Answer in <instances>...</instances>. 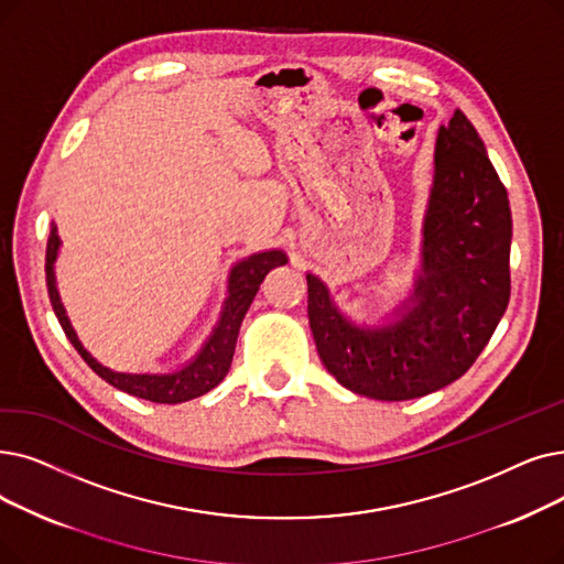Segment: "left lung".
Segmentation results:
<instances>
[{"label": "left lung", "instance_id": "left-lung-1", "mask_svg": "<svg viewBox=\"0 0 564 564\" xmlns=\"http://www.w3.org/2000/svg\"><path fill=\"white\" fill-rule=\"evenodd\" d=\"M511 209L486 147L460 110L440 129L422 276L399 323L359 329L308 283V323L325 369L355 394L420 399L470 369L509 304Z\"/></svg>", "mask_w": 564, "mask_h": 564}]
</instances>
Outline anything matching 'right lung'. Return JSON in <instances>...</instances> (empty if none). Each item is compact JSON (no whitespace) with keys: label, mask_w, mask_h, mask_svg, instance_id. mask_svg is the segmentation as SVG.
Instances as JSON below:
<instances>
[{"label":"right lung","mask_w":564,"mask_h":564,"mask_svg":"<svg viewBox=\"0 0 564 564\" xmlns=\"http://www.w3.org/2000/svg\"><path fill=\"white\" fill-rule=\"evenodd\" d=\"M57 249H59V237H57V228L53 226L51 237H47V247H45V283H47V295H51L53 311L57 315L64 334L68 336L73 348L80 352V357L89 364V369L96 376L104 378L112 387L127 391V394H133L138 399L152 401V403L191 401L195 397L207 394L209 389H214L228 376L243 315H247L262 279L272 272L274 267L285 264V256L281 251H267V253H258L241 260L230 274V285H228L230 297L226 300L221 321H218V327L214 329L212 338L207 340V346L200 350V355L173 376H131V373H115L106 369V366H101L80 346L76 332L70 329V323L64 313V306L59 302L57 288H55L53 264L57 258Z\"/></svg>","instance_id":"add662e5"}]
</instances>
